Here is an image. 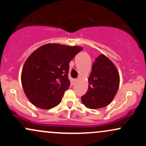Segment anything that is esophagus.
Here are the masks:
<instances>
[{
    "label": "esophagus",
    "instance_id": "esophagus-1",
    "mask_svg": "<svg viewBox=\"0 0 146 146\" xmlns=\"http://www.w3.org/2000/svg\"><path fill=\"white\" fill-rule=\"evenodd\" d=\"M77 80H77V79H75V82H76V81H77Z\"/></svg>",
    "mask_w": 146,
    "mask_h": 146
}]
</instances>
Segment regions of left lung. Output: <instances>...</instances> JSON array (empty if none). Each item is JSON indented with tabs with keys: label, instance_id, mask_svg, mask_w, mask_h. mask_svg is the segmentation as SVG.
Returning <instances> with one entry per match:
<instances>
[{
	"label": "left lung",
	"instance_id": "left-lung-1",
	"mask_svg": "<svg viewBox=\"0 0 146 146\" xmlns=\"http://www.w3.org/2000/svg\"><path fill=\"white\" fill-rule=\"evenodd\" d=\"M88 88L82 96V102L88 108H103L116 95L119 85V75L116 67L104 54L95 60L88 78Z\"/></svg>",
	"mask_w": 146,
	"mask_h": 146
}]
</instances>
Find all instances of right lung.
I'll list each match as a JSON object with an SVG mask.
<instances>
[{
    "label": "right lung",
    "instance_id": "1",
    "mask_svg": "<svg viewBox=\"0 0 146 146\" xmlns=\"http://www.w3.org/2000/svg\"><path fill=\"white\" fill-rule=\"evenodd\" d=\"M82 50L78 46L46 44L31 53L23 66L21 82L33 105L50 109L59 104L70 86L69 62Z\"/></svg>",
    "mask_w": 146,
    "mask_h": 146
}]
</instances>
